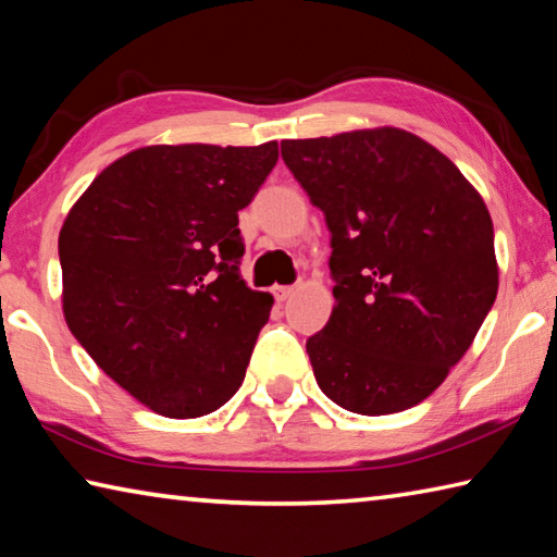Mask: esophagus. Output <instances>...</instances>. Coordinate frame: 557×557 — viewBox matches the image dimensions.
<instances>
[{
  "label": "esophagus",
  "mask_w": 557,
  "mask_h": 557,
  "mask_svg": "<svg viewBox=\"0 0 557 557\" xmlns=\"http://www.w3.org/2000/svg\"><path fill=\"white\" fill-rule=\"evenodd\" d=\"M272 295H275V299H277V301H285V299H289L292 295H295V287L275 285V287H272Z\"/></svg>",
  "instance_id": "34e87169"
}]
</instances>
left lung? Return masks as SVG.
Segmentation results:
<instances>
[{
    "instance_id": "left-lung-1",
    "label": "left lung",
    "mask_w": 557,
    "mask_h": 557,
    "mask_svg": "<svg viewBox=\"0 0 557 557\" xmlns=\"http://www.w3.org/2000/svg\"><path fill=\"white\" fill-rule=\"evenodd\" d=\"M280 149L332 233L336 307L307 338L319 388L358 414L412 408L440 388L494 307L486 203L440 149L398 127Z\"/></svg>"
}]
</instances>
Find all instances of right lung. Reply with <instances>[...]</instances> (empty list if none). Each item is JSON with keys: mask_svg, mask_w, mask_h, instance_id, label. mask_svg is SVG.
I'll list each match as a JSON object with an SVG mask.
<instances>
[{"mask_svg": "<svg viewBox=\"0 0 557 557\" xmlns=\"http://www.w3.org/2000/svg\"><path fill=\"white\" fill-rule=\"evenodd\" d=\"M277 143L157 145L112 162L59 235L71 334L164 418H201L240 388L272 297L240 277L238 211Z\"/></svg>", "mask_w": 557, "mask_h": 557, "instance_id": "add662e5", "label": "right lung"}]
</instances>
